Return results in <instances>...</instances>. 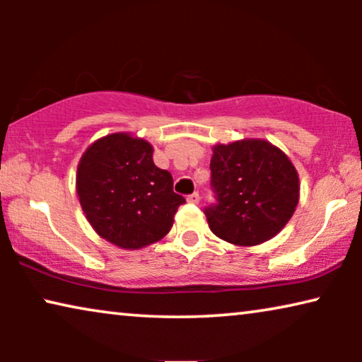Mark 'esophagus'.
I'll return each mask as SVG.
<instances>
[{"mask_svg": "<svg viewBox=\"0 0 362 362\" xmlns=\"http://www.w3.org/2000/svg\"><path fill=\"white\" fill-rule=\"evenodd\" d=\"M187 202L189 204H197L199 202V192H192V194L187 196Z\"/></svg>", "mask_w": 362, "mask_h": 362, "instance_id": "1", "label": "esophagus"}]
</instances>
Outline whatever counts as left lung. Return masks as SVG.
Returning a JSON list of instances; mask_svg holds the SVG:
<instances>
[{"label":"left lung","mask_w":362,"mask_h":362,"mask_svg":"<svg viewBox=\"0 0 362 362\" xmlns=\"http://www.w3.org/2000/svg\"><path fill=\"white\" fill-rule=\"evenodd\" d=\"M211 182L217 204L206 209L207 224L212 234L234 245L270 240L298 206L300 180L293 163L262 138L212 146Z\"/></svg>","instance_id":"1"}]
</instances>
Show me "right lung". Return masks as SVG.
<instances>
[{
	"label": "right lung",
	"instance_id": "obj_1",
	"mask_svg": "<svg viewBox=\"0 0 362 362\" xmlns=\"http://www.w3.org/2000/svg\"><path fill=\"white\" fill-rule=\"evenodd\" d=\"M76 189L88 224L125 250L161 240L186 199L173 191L170 171L153 163V146L132 133L98 138L77 165Z\"/></svg>",
	"mask_w": 362,
	"mask_h": 362
}]
</instances>
